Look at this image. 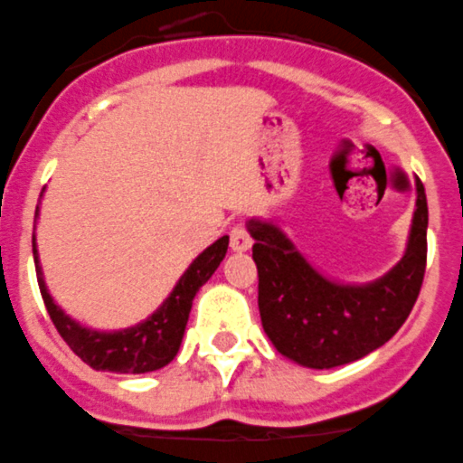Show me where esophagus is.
I'll use <instances>...</instances> for the list:
<instances>
[{"label":"esophagus","mask_w":463,"mask_h":463,"mask_svg":"<svg viewBox=\"0 0 463 463\" xmlns=\"http://www.w3.org/2000/svg\"><path fill=\"white\" fill-rule=\"evenodd\" d=\"M229 245L234 252H245V250L252 248V239H250L248 229L243 224H234L232 232H229Z\"/></svg>","instance_id":"34e87169"}]
</instances>
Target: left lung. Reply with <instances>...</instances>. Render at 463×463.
<instances>
[{"instance_id":"left-lung-1","label":"left lung","mask_w":463,"mask_h":463,"mask_svg":"<svg viewBox=\"0 0 463 463\" xmlns=\"http://www.w3.org/2000/svg\"><path fill=\"white\" fill-rule=\"evenodd\" d=\"M415 211L406 252L383 278L342 284L321 275L282 229L248 220L252 260L260 273V315L284 358L330 370L383 346L411 315L427 264V194L415 179Z\"/></svg>"}]
</instances>
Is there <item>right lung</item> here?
<instances>
[{
  "instance_id": "add662e5",
  "label": "right lung",
  "mask_w": 463,
  "mask_h": 463,
  "mask_svg": "<svg viewBox=\"0 0 463 463\" xmlns=\"http://www.w3.org/2000/svg\"><path fill=\"white\" fill-rule=\"evenodd\" d=\"M227 245L229 236H222V239H218L213 245L203 250L197 260L188 266V270L181 275L172 294L165 298V303L156 309L154 315L146 317L142 324L130 326V328L124 330H109L108 333V330L84 328L80 321L71 319L54 303L48 287H45L43 270L38 264L36 236H32L38 289L43 296V303L48 307L54 328L59 330L63 342L71 346V351L78 358H82L89 367L99 372H117V374H144V372H156L172 363L174 355L179 354L194 296H197L203 284L209 282L220 261L224 260Z\"/></svg>"
}]
</instances>
